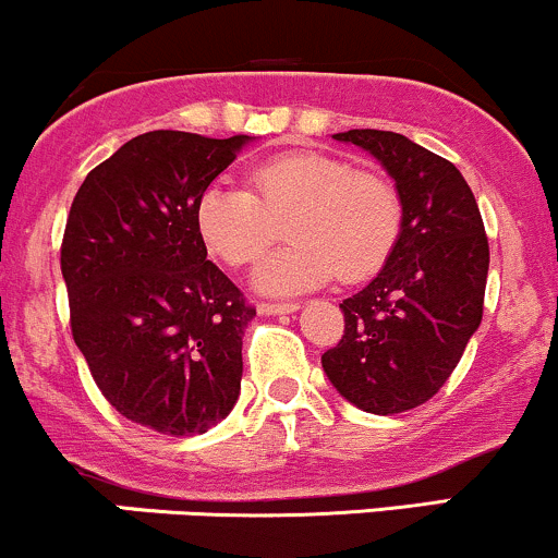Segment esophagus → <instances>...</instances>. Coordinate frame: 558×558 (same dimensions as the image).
<instances>
[{
    "label": "esophagus",
    "instance_id": "1",
    "mask_svg": "<svg viewBox=\"0 0 558 558\" xmlns=\"http://www.w3.org/2000/svg\"><path fill=\"white\" fill-rule=\"evenodd\" d=\"M301 308L298 303H260L257 305V311H260L263 316H281V314H295V311Z\"/></svg>",
    "mask_w": 558,
    "mask_h": 558
}]
</instances>
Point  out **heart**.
Instances as JSON below:
<instances>
[{"label":"heart","mask_w":558,"mask_h":558,"mask_svg":"<svg viewBox=\"0 0 558 558\" xmlns=\"http://www.w3.org/2000/svg\"><path fill=\"white\" fill-rule=\"evenodd\" d=\"M253 191L209 183L194 205L205 247L229 266L255 260L287 220V247L263 255L253 281L268 295H295L338 271L359 281L386 263L397 244L401 207L373 172L314 151H290L250 172Z\"/></svg>","instance_id":"b5f03b06"}]
</instances>
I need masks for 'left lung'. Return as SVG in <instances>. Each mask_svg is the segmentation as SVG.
<instances>
[{"label":"left lung","mask_w":558,"mask_h":558,"mask_svg":"<svg viewBox=\"0 0 558 558\" xmlns=\"http://www.w3.org/2000/svg\"><path fill=\"white\" fill-rule=\"evenodd\" d=\"M332 137L373 154L393 178L401 226L383 271L340 303L343 338L322 367L359 410L397 415L439 393L482 325L487 233L452 161L388 130Z\"/></svg>","instance_id":"1"}]
</instances>
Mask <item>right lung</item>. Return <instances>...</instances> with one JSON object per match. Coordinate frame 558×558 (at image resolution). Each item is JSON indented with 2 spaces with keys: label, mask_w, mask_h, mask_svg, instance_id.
Returning a JSON list of instances; mask_svg holds the SVG:
<instances>
[{
  "label": "right lung",
  "mask_w": 558,
  "mask_h": 558,
  "mask_svg": "<svg viewBox=\"0 0 558 558\" xmlns=\"http://www.w3.org/2000/svg\"><path fill=\"white\" fill-rule=\"evenodd\" d=\"M250 141L137 135L89 172L65 220L74 343L113 410L165 436L205 434L242 388L255 308L207 260L194 205Z\"/></svg>",
  "instance_id": "right-lung-1"
}]
</instances>
